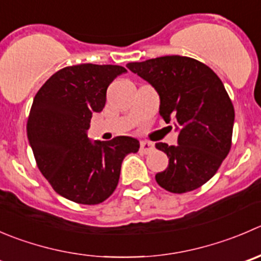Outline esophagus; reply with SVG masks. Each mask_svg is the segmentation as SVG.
Returning a JSON list of instances; mask_svg holds the SVG:
<instances>
[{"label":"esophagus","mask_w":261,"mask_h":261,"mask_svg":"<svg viewBox=\"0 0 261 261\" xmlns=\"http://www.w3.org/2000/svg\"><path fill=\"white\" fill-rule=\"evenodd\" d=\"M153 149H154L153 144L149 143V141H141V143H140V151H141V153L148 154V153H150Z\"/></svg>","instance_id":"1"}]
</instances>
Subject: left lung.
<instances>
[{"mask_svg":"<svg viewBox=\"0 0 261 261\" xmlns=\"http://www.w3.org/2000/svg\"><path fill=\"white\" fill-rule=\"evenodd\" d=\"M127 69L155 88L161 117L179 131L178 145L155 144L169 158L156 182L173 194L199 189L231 150L234 108L223 83L205 63L185 56L130 62Z\"/></svg>","mask_w":261,"mask_h":261,"instance_id":"obj_1","label":"left lung"}]
</instances>
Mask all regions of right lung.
Wrapping results in <instances>:
<instances>
[{
    "label": "right lung",
    "mask_w": 261,
    "mask_h": 261,
    "mask_svg": "<svg viewBox=\"0 0 261 261\" xmlns=\"http://www.w3.org/2000/svg\"><path fill=\"white\" fill-rule=\"evenodd\" d=\"M123 72L116 65L63 67L33 100L27 134L38 168L57 194L74 203L95 205L110 198L123 158L139 150L130 136L93 144L87 135L93 113L105 107L108 85Z\"/></svg>",
    "instance_id": "obj_1"
}]
</instances>
